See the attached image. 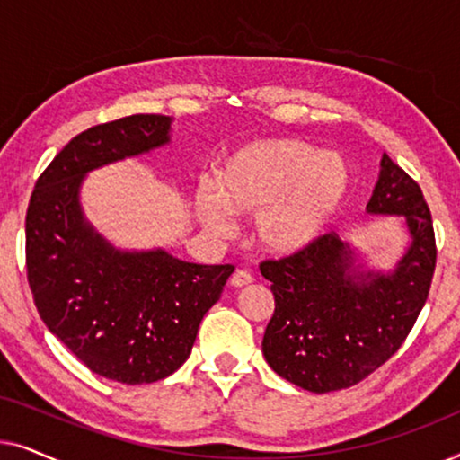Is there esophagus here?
I'll return each instance as SVG.
<instances>
[{
  "instance_id": "esophagus-1",
  "label": "esophagus",
  "mask_w": 460,
  "mask_h": 460,
  "mask_svg": "<svg viewBox=\"0 0 460 460\" xmlns=\"http://www.w3.org/2000/svg\"><path fill=\"white\" fill-rule=\"evenodd\" d=\"M253 282V276H251L247 270H236L234 274L230 276V285L234 288H241V287H247Z\"/></svg>"
}]
</instances>
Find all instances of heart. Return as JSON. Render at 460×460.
Returning <instances> with one entry per match:
<instances>
[{"mask_svg": "<svg viewBox=\"0 0 460 460\" xmlns=\"http://www.w3.org/2000/svg\"><path fill=\"white\" fill-rule=\"evenodd\" d=\"M349 165L295 137L249 142L217 172V190L199 186L194 205L200 224L216 234L230 232V211L255 216V238L274 255H297L324 236L348 199Z\"/></svg>", "mask_w": 460, "mask_h": 460, "instance_id": "b5f03b06", "label": "heart"}]
</instances>
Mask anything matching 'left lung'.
Returning <instances> with one entry per match:
<instances>
[{
	"label": "left lung",
	"mask_w": 460,
	"mask_h": 460,
	"mask_svg": "<svg viewBox=\"0 0 460 460\" xmlns=\"http://www.w3.org/2000/svg\"><path fill=\"white\" fill-rule=\"evenodd\" d=\"M367 211L404 219L411 241L389 272L362 270L337 234L260 266L276 304L261 351L276 375L307 392H337L375 373L404 343L429 295L438 255L429 207L387 155Z\"/></svg>",
	"instance_id": "obj_1"
}]
</instances>
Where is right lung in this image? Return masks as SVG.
I'll return each instance as SVG.
<instances>
[{
  "label": "right lung",
  "instance_id": "right-lung-1",
  "mask_svg": "<svg viewBox=\"0 0 460 460\" xmlns=\"http://www.w3.org/2000/svg\"><path fill=\"white\" fill-rule=\"evenodd\" d=\"M172 117L131 115L75 136L37 180L27 209V279L37 312L92 373L140 385L175 373L234 266L123 251L81 209L93 169L169 144Z\"/></svg>",
  "mask_w": 460,
  "mask_h": 460
}]
</instances>
